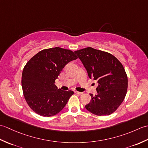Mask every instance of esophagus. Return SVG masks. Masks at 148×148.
<instances>
[{
	"label": "esophagus",
	"instance_id": "obj_1",
	"mask_svg": "<svg viewBox=\"0 0 148 148\" xmlns=\"http://www.w3.org/2000/svg\"><path fill=\"white\" fill-rule=\"evenodd\" d=\"M74 93L76 94H77V95H82L83 92H77V91H75Z\"/></svg>",
	"mask_w": 148,
	"mask_h": 148
}]
</instances>
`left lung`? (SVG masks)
Returning <instances> with one entry per match:
<instances>
[{
	"label": "left lung",
	"mask_w": 148,
	"mask_h": 148,
	"mask_svg": "<svg viewBox=\"0 0 148 148\" xmlns=\"http://www.w3.org/2000/svg\"><path fill=\"white\" fill-rule=\"evenodd\" d=\"M88 76L97 80V95L85 106L97 116L110 115L116 111L127 92L128 77L121 63L111 53L88 47L75 51Z\"/></svg>",
	"instance_id": "8db88e82"
}]
</instances>
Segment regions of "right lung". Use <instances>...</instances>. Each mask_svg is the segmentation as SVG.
<instances>
[{
  "label": "right lung",
  "instance_id": "1",
  "mask_svg": "<svg viewBox=\"0 0 148 148\" xmlns=\"http://www.w3.org/2000/svg\"><path fill=\"white\" fill-rule=\"evenodd\" d=\"M77 58L71 50L55 47L41 50L27 62L22 72L21 86L32 111L49 117L64 109L74 92L57 90L55 80L65 65Z\"/></svg>",
  "mask_w": 148,
  "mask_h": 148
}]
</instances>
